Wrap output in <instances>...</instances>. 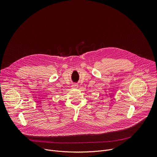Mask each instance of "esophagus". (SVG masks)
Returning <instances> with one entry per match:
<instances>
[{"label":"esophagus","instance_id":"1","mask_svg":"<svg viewBox=\"0 0 157 157\" xmlns=\"http://www.w3.org/2000/svg\"><path fill=\"white\" fill-rule=\"evenodd\" d=\"M78 87V85L77 84H73L72 85V88L73 89H77Z\"/></svg>","mask_w":157,"mask_h":157}]
</instances>
